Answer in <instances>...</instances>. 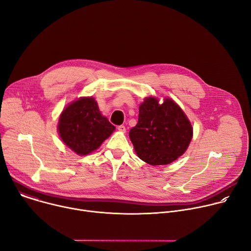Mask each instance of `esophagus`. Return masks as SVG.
Instances as JSON below:
<instances>
[{
	"label": "esophagus",
	"mask_w": 251,
	"mask_h": 251,
	"mask_svg": "<svg viewBox=\"0 0 251 251\" xmlns=\"http://www.w3.org/2000/svg\"><path fill=\"white\" fill-rule=\"evenodd\" d=\"M117 129H118V131H120V132H123V133H125V132H126V127H125L124 125H120V126H118V127H117Z\"/></svg>",
	"instance_id": "esophagus-1"
}]
</instances>
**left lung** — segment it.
Listing matches in <instances>:
<instances>
[{"label":"left lung","mask_w":251,"mask_h":251,"mask_svg":"<svg viewBox=\"0 0 251 251\" xmlns=\"http://www.w3.org/2000/svg\"><path fill=\"white\" fill-rule=\"evenodd\" d=\"M138 157L152 165H167L182 156L193 137L183 110L171 99L159 104L148 97L139 107V118L129 133Z\"/></svg>","instance_id":"obj_1"}]
</instances>
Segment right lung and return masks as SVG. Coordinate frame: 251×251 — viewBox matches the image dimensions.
I'll return each instance as SVG.
<instances>
[{
    "label": "right lung",
    "instance_id": "right-lung-1",
    "mask_svg": "<svg viewBox=\"0 0 251 251\" xmlns=\"http://www.w3.org/2000/svg\"><path fill=\"white\" fill-rule=\"evenodd\" d=\"M114 129L108 119L101 115L92 97L80 98L69 104L58 122L62 141L78 155H87L96 150Z\"/></svg>",
    "mask_w": 251,
    "mask_h": 251
}]
</instances>
